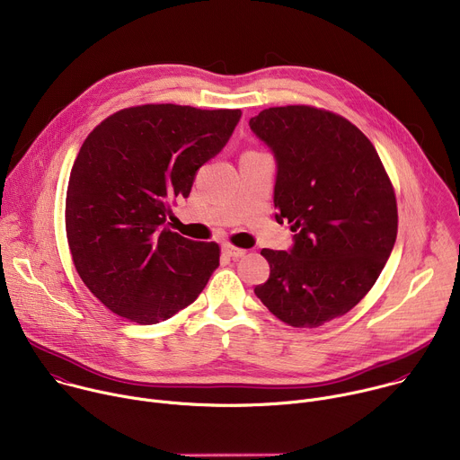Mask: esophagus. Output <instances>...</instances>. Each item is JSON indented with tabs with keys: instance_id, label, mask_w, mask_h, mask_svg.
Listing matches in <instances>:
<instances>
[{
	"instance_id": "obj_1",
	"label": "esophagus",
	"mask_w": 460,
	"mask_h": 460,
	"mask_svg": "<svg viewBox=\"0 0 460 460\" xmlns=\"http://www.w3.org/2000/svg\"><path fill=\"white\" fill-rule=\"evenodd\" d=\"M224 252L227 254V256H231V258H242V256H245V249H240V247H234V245H231V243H226L224 245Z\"/></svg>"
}]
</instances>
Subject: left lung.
Returning a JSON list of instances; mask_svg holds the SVG:
<instances>
[{"label": "left lung", "instance_id": "obj_1", "mask_svg": "<svg viewBox=\"0 0 460 460\" xmlns=\"http://www.w3.org/2000/svg\"><path fill=\"white\" fill-rule=\"evenodd\" d=\"M249 125L277 158L275 218L295 233L289 252L261 249L271 273L254 293L288 325L318 327L382 273L399 229L395 190L373 144L341 114L270 107Z\"/></svg>", "mask_w": 460, "mask_h": 460}]
</instances>
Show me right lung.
I'll return each mask as SVG.
<instances>
[{"label": "right lung", "instance_id": "add662e5", "mask_svg": "<svg viewBox=\"0 0 460 460\" xmlns=\"http://www.w3.org/2000/svg\"><path fill=\"white\" fill-rule=\"evenodd\" d=\"M240 116L147 103L111 114L85 138L67 185L65 231L80 279L107 309L147 325L199 298L220 266V245L164 224Z\"/></svg>", "mask_w": 460, "mask_h": 460}]
</instances>
